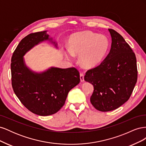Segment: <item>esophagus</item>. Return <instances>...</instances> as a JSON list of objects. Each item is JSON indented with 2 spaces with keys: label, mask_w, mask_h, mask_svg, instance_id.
Segmentation results:
<instances>
[{
  "label": "esophagus",
  "mask_w": 146,
  "mask_h": 146,
  "mask_svg": "<svg viewBox=\"0 0 146 146\" xmlns=\"http://www.w3.org/2000/svg\"><path fill=\"white\" fill-rule=\"evenodd\" d=\"M80 81L82 82H84V74H83V73H80Z\"/></svg>",
  "instance_id": "34e87169"
}]
</instances>
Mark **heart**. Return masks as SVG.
<instances>
[{
    "instance_id": "obj_1",
    "label": "heart",
    "mask_w": 146,
    "mask_h": 146,
    "mask_svg": "<svg viewBox=\"0 0 146 146\" xmlns=\"http://www.w3.org/2000/svg\"><path fill=\"white\" fill-rule=\"evenodd\" d=\"M109 47L108 39L90 32L73 35L69 39V50L66 54L68 60H72L79 55L82 65L92 68L98 64L105 56Z\"/></svg>"
}]
</instances>
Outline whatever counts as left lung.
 <instances>
[{"label":"left lung","instance_id":"8db88e82","mask_svg":"<svg viewBox=\"0 0 146 146\" xmlns=\"http://www.w3.org/2000/svg\"><path fill=\"white\" fill-rule=\"evenodd\" d=\"M111 47L99 66L88 70L84 79L94 86L90 101L100 111H110L129 99L138 78L135 53L115 30L108 29Z\"/></svg>","mask_w":146,"mask_h":146}]
</instances>
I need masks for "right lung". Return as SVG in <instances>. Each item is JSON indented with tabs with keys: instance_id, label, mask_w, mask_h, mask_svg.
Segmentation results:
<instances>
[{
	"instance_id": "add662e5",
	"label": "right lung",
	"mask_w": 146,
	"mask_h": 146,
	"mask_svg": "<svg viewBox=\"0 0 146 146\" xmlns=\"http://www.w3.org/2000/svg\"><path fill=\"white\" fill-rule=\"evenodd\" d=\"M48 36L47 31L28 35L13 52L11 63V84L15 94L30 111L43 116L58 112L64 105L69 91L80 81V74L75 68H50L37 73L26 66L24 55L42 41H52Z\"/></svg>"
}]
</instances>
